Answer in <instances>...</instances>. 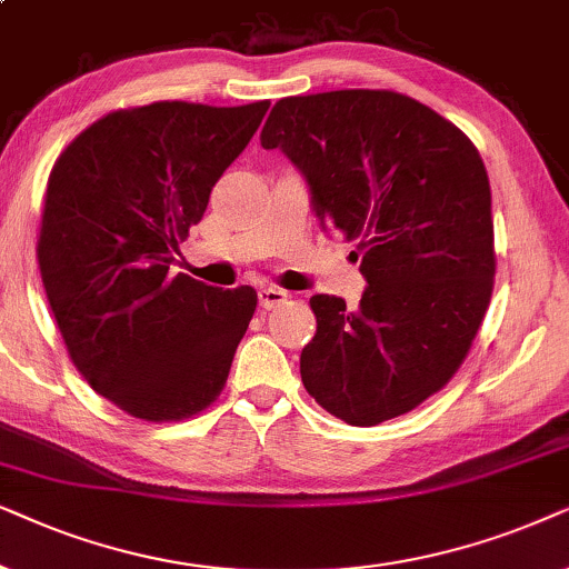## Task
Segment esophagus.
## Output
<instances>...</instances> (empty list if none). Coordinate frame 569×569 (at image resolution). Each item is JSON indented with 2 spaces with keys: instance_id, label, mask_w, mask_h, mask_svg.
Segmentation results:
<instances>
[{
  "instance_id": "1",
  "label": "esophagus",
  "mask_w": 569,
  "mask_h": 569,
  "mask_svg": "<svg viewBox=\"0 0 569 569\" xmlns=\"http://www.w3.org/2000/svg\"><path fill=\"white\" fill-rule=\"evenodd\" d=\"M286 297H289V293H286L283 289H276V286H262V289H260V307L272 309V307L283 305Z\"/></svg>"
}]
</instances>
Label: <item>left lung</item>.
<instances>
[{
    "label": "left lung",
    "mask_w": 569,
    "mask_h": 569,
    "mask_svg": "<svg viewBox=\"0 0 569 569\" xmlns=\"http://www.w3.org/2000/svg\"><path fill=\"white\" fill-rule=\"evenodd\" d=\"M260 142L305 173L315 216L356 241L369 283L356 312L309 299L307 392L351 427L413 411L466 361L495 289L479 150L416 98L363 88L280 98Z\"/></svg>",
    "instance_id": "8db88e82"
}]
</instances>
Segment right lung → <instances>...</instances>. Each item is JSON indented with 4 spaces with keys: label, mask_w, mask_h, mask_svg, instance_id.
Here are the masks:
<instances>
[{
    "label": "right lung",
    "mask_w": 569,
    "mask_h": 569,
    "mask_svg": "<svg viewBox=\"0 0 569 569\" xmlns=\"http://www.w3.org/2000/svg\"><path fill=\"white\" fill-rule=\"evenodd\" d=\"M270 101H156L101 117L49 173L38 268L78 372L142 421H181L221 396L257 309L169 268Z\"/></svg>",
    "instance_id": "right-lung-1"
}]
</instances>
